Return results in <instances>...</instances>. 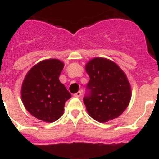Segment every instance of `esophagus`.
<instances>
[{"label": "esophagus", "instance_id": "1", "mask_svg": "<svg viewBox=\"0 0 159 159\" xmlns=\"http://www.w3.org/2000/svg\"><path fill=\"white\" fill-rule=\"evenodd\" d=\"M74 96L76 97V98H79V97L81 96V91H78V93H74Z\"/></svg>", "mask_w": 159, "mask_h": 159}]
</instances>
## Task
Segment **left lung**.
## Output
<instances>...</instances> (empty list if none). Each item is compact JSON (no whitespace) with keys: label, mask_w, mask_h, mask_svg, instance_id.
Instances as JSON below:
<instances>
[{"label":"left lung","mask_w":159,"mask_h":159,"mask_svg":"<svg viewBox=\"0 0 159 159\" xmlns=\"http://www.w3.org/2000/svg\"><path fill=\"white\" fill-rule=\"evenodd\" d=\"M89 77L83 98L88 114L99 122L121 115L131 98L130 85L119 66L108 59L95 57L85 66Z\"/></svg>","instance_id":"left-lung-1"}]
</instances>
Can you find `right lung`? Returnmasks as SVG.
<instances>
[{
  "instance_id": "add662e5",
  "label": "right lung",
  "mask_w": 159,
  "mask_h": 159,
  "mask_svg": "<svg viewBox=\"0 0 159 159\" xmlns=\"http://www.w3.org/2000/svg\"><path fill=\"white\" fill-rule=\"evenodd\" d=\"M64 64L57 59L38 63L26 74L21 87L25 107L38 119L53 122L63 114L71 94L59 81Z\"/></svg>"
}]
</instances>
